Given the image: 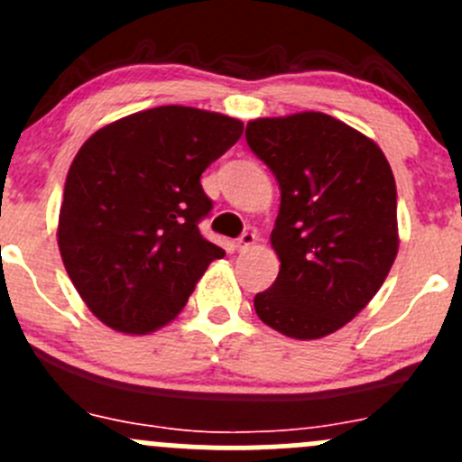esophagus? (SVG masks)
I'll list each match as a JSON object with an SVG mask.
<instances>
[{"label": "esophagus", "instance_id": "34e87169", "mask_svg": "<svg viewBox=\"0 0 462 462\" xmlns=\"http://www.w3.org/2000/svg\"><path fill=\"white\" fill-rule=\"evenodd\" d=\"M254 244H256L254 232H244V235L239 236V241H236V247H239V250H247V247Z\"/></svg>", "mask_w": 462, "mask_h": 462}]
</instances>
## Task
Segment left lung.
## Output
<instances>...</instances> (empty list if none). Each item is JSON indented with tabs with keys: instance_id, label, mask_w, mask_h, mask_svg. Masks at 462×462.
<instances>
[{
	"instance_id": "obj_1",
	"label": "left lung",
	"mask_w": 462,
	"mask_h": 462,
	"mask_svg": "<svg viewBox=\"0 0 462 462\" xmlns=\"http://www.w3.org/2000/svg\"><path fill=\"white\" fill-rule=\"evenodd\" d=\"M245 142L281 188L270 235L281 270L254 296L256 314L285 337H328L370 303L396 259L390 163L365 134L312 110L250 121Z\"/></svg>"
}]
</instances>
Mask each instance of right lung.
<instances>
[{"label":"right lung","instance_id":"add662e5","mask_svg":"<svg viewBox=\"0 0 462 462\" xmlns=\"http://www.w3.org/2000/svg\"><path fill=\"white\" fill-rule=\"evenodd\" d=\"M232 116L159 106L113 121L79 148L60 210L61 261L84 303L116 332L148 334L226 256L203 239V170L239 142Z\"/></svg>","mask_w":462,"mask_h":462}]
</instances>
